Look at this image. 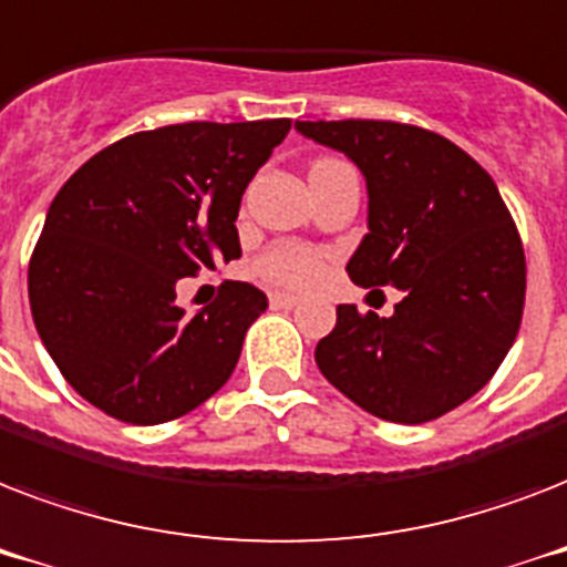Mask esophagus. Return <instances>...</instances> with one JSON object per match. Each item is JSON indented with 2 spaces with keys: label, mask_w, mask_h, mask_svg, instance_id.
Instances as JSON below:
<instances>
[{
  "label": "esophagus",
  "mask_w": 567,
  "mask_h": 567,
  "mask_svg": "<svg viewBox=\"0 0 567 567\" xmlns=\"http://www.w3.org/2000/svg\"><path fill=\"white\" fill-rule=\"evenodd\" d=\"M270 306H276V309H293V306H300V297H293V293H270Z\"/></svg>",
  "instance_id": "obj_1"
}]
</instances>
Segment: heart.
<instances>
[{
	"label": "heart",
	"instance_id": "b5f03b06",
	"mask_svg": "<svg viewBox=\"0 0 567 567\" xmlns=\"http://www.w3.org/2000/svg\"><path fill=\"white\" fill-rule=\"evenodd\" d=\"M256 276L261 282L274 285V288H285V291H306L323 279L327 274V261L318 249L302 247V244H276V247L265 249L252 265Z\"/></svg>",
	"mask_w": 567,
	"mask_h": 567
}]
</instances>
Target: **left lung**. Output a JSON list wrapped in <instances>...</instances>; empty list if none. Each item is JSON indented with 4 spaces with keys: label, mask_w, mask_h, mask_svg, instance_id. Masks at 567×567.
Returning <instances> with one entry per match:
<instances>
[{
    "label": "left lung",
    "mask_w": 567,
    "mask_h": 567,
    "mask_svg": "<svg viewBox=\"0 0 567 567\" xmlns=\"http://www.w3.org/2000/svg\"><path fill=\"white\" fill-rule=\"evenodd\" d=\"M368 182V235L347 265L405 293L391 318L338 306L320 373L364 412L426 423L480 391L515 344L527 293L518 226L494 179L453 141L391 120H297Z\"/></svg>",
    "instance_id": "8db88e82"
}]
</instances>
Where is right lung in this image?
Returning a JSON list of instances; mask_svg holds the SVG:
<instances>
[{
	"mask_svg": "<svg viewBox=\"0 0 567 567\" xmlns=\"http://www.w3.org/2000/svg\"><path fill=\"white\" fill-rule=\"evenodd\" d=\"M288 132L285 117L137 132L58 190L29 261L31 318L100 412L153 426L226 385L265 291L223 282L185 315L176 282L240 256V196Z\"/></svg>",
	"mask_w": 567,
	"mask_h": 567,
	"instance_id": "obj_1",
	"label": "right lung"
}]
</instances>
